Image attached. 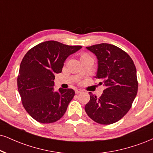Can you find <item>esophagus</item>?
Here are the masks:
<instances>
[{
	"instance_id": "esophagus-1",
	"label": "esophagus",
	"mask_w": 153,
	"mask_h": 153,
	"mask_svg": "<svg viewBox=\"0 0 153 153\" xmlns=\"http://www.w3.org/2000/svg\"><path fill=\"white\" fill-rule=\"evenodd\" d=\"M82 89H79V88H78V89H76L75 90V93H76V94H80V93H82Z\"/></svg>"
}]
</instances>
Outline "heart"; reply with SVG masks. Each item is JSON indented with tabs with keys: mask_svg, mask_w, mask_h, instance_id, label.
Instances as JSON below:
<instances>
[{
	"mask_svg": "<svg viewBox=\"0 0 153 153\" xmlns=\"http://www.w3.org/2000/svg\"><path fill=\"white\" fill-rule=\"evenodd\" d=\"M83 56H86V55H83Z\"/></svg>",
	"mask_w": 153,
	"mask_h": 153,
	"instance_id": "obj_1",
	"label": "heart"
}]
</instances>
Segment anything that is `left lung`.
<instances>
[{"mask_svg": "<svg viewBox=\"0 0 153 153\" xmlns=\"http://www.w3.org/2000/svg\"><path fill=\"white\" fill-rule=\"evenodd\" d=\"M97 56L95 77L102 80L105 88L99 99L91 92L85 105L86 113L94 121L103 125L121 119L131 108L137 95L136 68L128 54L115 45L101 43L86 47Z\"/></svg>", "mask_w": 153, "mask_h": 153, "instance_id": "left-lung-1", "label": "left lung"}]
</instances>
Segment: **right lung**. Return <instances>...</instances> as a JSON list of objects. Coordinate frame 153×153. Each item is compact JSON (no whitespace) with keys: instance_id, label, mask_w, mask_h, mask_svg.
Instances as JSON below:
<instances>
[{"instance_id":"right-lung-1","label":"right lung","mask_w":153,"mask_h":153,"mask_svg":"<svg viewBox=\"0 0 153 153\" xmlns=\"http://www.w3.org/2000/svg\"><path fill=\"white\" fill-rule=\"evenodd\" d=\"M82 48L46 41L24 56L18 76V89L25 109L37 121L51 123L65 114L75 92L71 88H62L54 91V74L61 73L66 59Z\"/></svg>"}]
</instances>
